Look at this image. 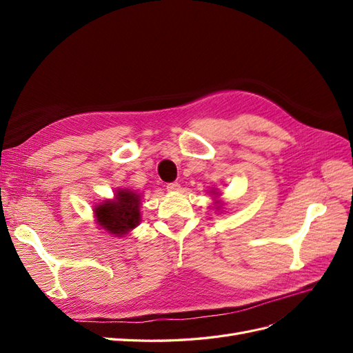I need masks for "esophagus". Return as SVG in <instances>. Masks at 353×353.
<instances>
[{"label":"esophagus","instance_id":"esophagus-1","mask_svg":"<svg viewBox=\"0 0 353 353\" xmlns=\"http://www.w3.org/2000/svg\"><path fill=\"white\" fill-rule=\"evenodd\" d=\"M166 190L168 191H179L181 190V185H179V183H169V184H166Z\"/></svg>","mask_w":353,"mask_h":353}]
</instances>
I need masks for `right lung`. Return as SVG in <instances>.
I'll return each instance as SVG.
<instances>
[{
    "label": "right lung",
    "instance_id": "1",
    "mask_svg": "<svg viewBox=\"0 0 353 353\" xmlns=\"http://www.w3.org/2000/svg\"><path fill=\"white\" fill-rule=\"evenodd\" d=\"M95 216L104 230L122 237L140 222V196L130 190H121L114 200L95 208Z\"/></svg>",
    "mask_w": 353,
    "mask_h": 353
}]
</instances>
